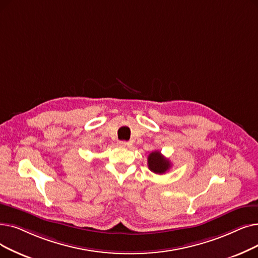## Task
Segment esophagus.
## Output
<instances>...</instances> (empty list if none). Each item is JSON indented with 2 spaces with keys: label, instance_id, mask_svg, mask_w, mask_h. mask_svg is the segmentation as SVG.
<instances>
[{
  "label": "esophagus",
  "instance_id": "esophagus-1",
  "mask_svg": "<svg viewBox=\"0 0 258 258\" xmlns=\"http://www.w3.org/2000/svg\"><path fill=\"white\" fill-rule=\"evenodd\" d=\"M132 142H128V141H120L119 142V147L120 148H123V149H128V148H132Z\"/></svg>",
  "mask_w": 258,
  "mask_h": 258
}]
</instances>
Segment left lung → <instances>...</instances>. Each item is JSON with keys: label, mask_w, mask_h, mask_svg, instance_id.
I'll return each instance as SVG.
<instances>
[{"label": "left lung", "mask_w": 258, "mask_h": 258, "mask_svg": "<svg viewBox=\"0 0 258 258\" xmlns=\"http://www.w3.org/2000/svg\"><path fill=\"white\" fill-rule=\"evenodd\" d=\"M148 165L152 172L161 175L170 170L171 162L164 156H162L159 151H155L152 152L148 157Z\"/></svg>", "instance_id": "left-lung-1"}]
</instances>
